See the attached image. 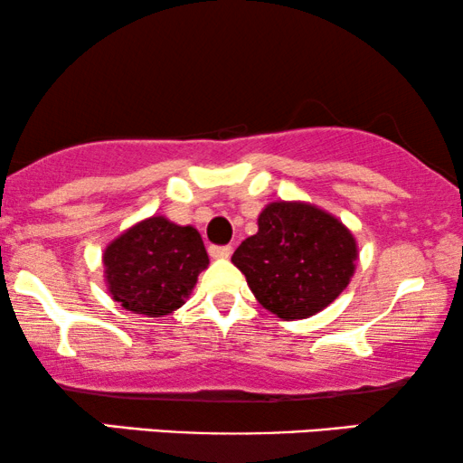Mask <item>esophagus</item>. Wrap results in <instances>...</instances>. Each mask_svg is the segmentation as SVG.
Masks as SVG:
<instances>
[{
    "mask_svg": "<svg viewBox=\"0 0 463 463\" xmlns=\"http://www.w3.org/2000/svg\"><path fill=\"white\" fill-rule=\"evenodd\" d=\"M211 257L213 259H230L232 255V246H211Z\"/></svg>",
    "mask_w": 463,
    "mask_h": 463,
    "instance_id": "esophagus-1",
    "label": "esophagus"
}]
</instances>
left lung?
<instances>
[{"label": "left lung", "instance_id": "1", "mask_svg": "<svg viewBox=\"0 0 463 463\" xmlns=\"http://www.w3.org/2000/svg\"><path fill=\"white\" fill-rule=\"evenodd\" d=\"M259 230L233 252L255 299L282 320L322 312L356 271L354 233L325 208L303 200L269 202Z\"/></svg>", "mask_w": 463, "mask_h": 463}]
</instances>
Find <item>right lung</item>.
I'll use <instances>...</instances> for the list:
<instances>
[{"label": "right lung", "instance_id": "obj_1", "mask_svg": "<svg viewBox=\"0 0 463 463\" xmlns=\"http://www.w3.org/2000/svg\"><path fill=\"white\" fill-rule=\"evenodd\" d=\"M208 252L194 225L154 214L130 225L103 250L111 299L132 314L162 318L189 299Z\"/></svg>", "mask_w": 463, "mask_h": 463}]
</instances>
